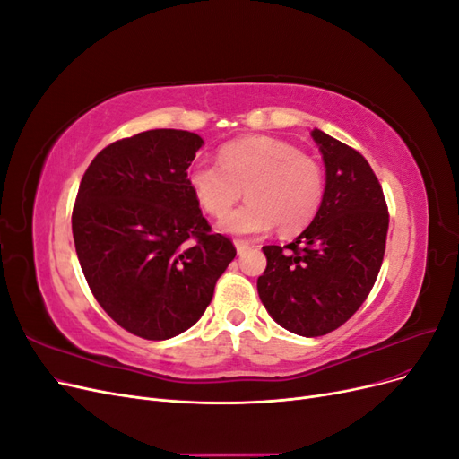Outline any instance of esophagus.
Listing matches in <instances>:
<instances>
[{
  "label": "esophagus",
  "mask_w": 459,
  "mask_h": 459,
  "mask_svg": "<svg viewBox=\"0 0 459 459\" xmlns=\"http://www.w3.org/2000/svg\"><path fill=\"white\" fill-rule=\"evenodd\" d=\"M235 248H238V253L243 255L247 248H251V243L248 241H243V239H235Z\"/></svg>",
  "instance_id": "esophagus-1"
}]
</instances>
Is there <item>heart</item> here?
<instances>
[{
    "label": "heart",
    "instance_id": "b5f03b06",
    "mask_svg": "<svg viewBox=\"0 0 459 459\" xmlns=\"http://www.w3.org/2000/svg\"><path fill=\"white\" fill-rule=\"evenodd\" d=\"M187 186L197 204L212 218H225L242 196L249 201L221 221V230L260 235L277 226L297 233L312 224L325 195V174L312 155L266 135L233 140L218 149V164L195 162Z\"/></svg>",
    "mask_w": 459,
    "mask_h": 459
}]
</instances>
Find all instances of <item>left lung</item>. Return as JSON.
I'll return each instance as SVG.
<instances>
[{
  "label": "left lung",
  "mask_w": 459,
  "mask_h": 459,
  "mask_svg": "<svg viewBox=\"0 0 459 459\" xmlns=\"http://www.w3.org/2000/svg\"><path fill=\"white\" fill-rule=\"evenodd\" d=\"M325 195L312 224L285 247H262L268 266L258 295L277 324L322 337L356 314L377 280L388 231L383 187L369 162L322 130Z\"/></svg>",
  "instance_id": "left-lung-1"
}]
</instances>
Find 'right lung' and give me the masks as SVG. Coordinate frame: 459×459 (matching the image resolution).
Instances as JSON below:
<instances>
[{"label": "right lung", "instance_id": "obj_1", "mask_svg": "<svg viewBox=\"0 0 459 459\" xmlns=\"http://www.w3.org/2000/svg\"><path fill=\"white\" fill-rule=\"evenodd\" d=\"M203 140L149 130L97 152L73 208V235L95 300L147 341L189 329L204 314L218 277L238 255L212 233L187 186Z\"/></svg>", "mask_w": 459, "mask_h": 459}]
</instances>
